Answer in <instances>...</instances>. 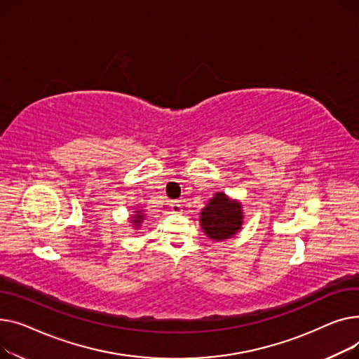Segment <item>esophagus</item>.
<instances>
[{
	"instance_id": "obj_1",
	"label": "esophagus",
	"mask_w": 359,
	"mask_h": 359,
	"mask_svg": "<svg viewBox=\"0 0 359 359\" xmlns=\"http://www.w3.org/2000/svg\"><path fill=\"white\" fill-rule=\"evenodd\" d=\"M170 207L172 210V213H181L182 212V205H181V201L180 200H174L170 203Z\"/></svg>"
}]
</instances>
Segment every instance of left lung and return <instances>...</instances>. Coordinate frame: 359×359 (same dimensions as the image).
<instances>
[{
  "instance_id": "left-lung-1",
  "label": "left lung",
  "mask_w": 359,
  "mask_h": 359,
  "mask_svg": "<svg viewBox=\"0 0 359 359\" xmlns=\"http://www.w3.org/2000/svg\"><path fill=\"white\" fill-rule=\"evenodd\" d=\"M242 205L217 193L201 212V227L204 233L215 241L233 236L242 226Z\"/></svg>"
}]
</instances>
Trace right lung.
<instances>
[{
	"label": "right lung",
	"mask_w": 359,
	"mask_h": 359,
	"mask_svg": "<svg viewBox=\"0 0 359 359\" xmlns=\"http://www.w3.org/2000/svg\"><path fill=\"white\" fill-rule=\"evenodd\" d=\"M142 220H143V215H142L140 212H137V215H135V219H133L132 222H133V223H136V226H137Z\"/></svg>",
	"instance_id": "add662e5"
}]
</instances>
